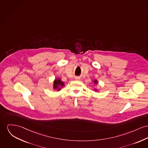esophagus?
Wrapping results in <instances>:
<instances>
[{"instance_id":"34e87169","label":"esophagus","mask_w":148,"mask_h":148,"mask_svg":"<svg viewBox=\"0 0 148 148\" xmlns=\"http://www.w3.org/2000/svg\"><path fill=\"white\" fill-rule=\"evenodd\" d=\"M75 79L76 80H79V77H75Z\"/></svg>"}]
</instances>
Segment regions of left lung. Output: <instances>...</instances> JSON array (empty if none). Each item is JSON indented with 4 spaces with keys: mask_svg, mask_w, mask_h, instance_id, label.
<instances>
[{
    "mask_svg": "<svg viewBox=\"0 0 148 148\" xmlns=\"http://www.w3.org/2000/svg\"><path fill=\"white\" fill-rule=\"evenodd\" d=\"M94 83L95 84H98V81H97V79H94ZM95 91H97V89H95Z\"/></svg>",
    "mask_w": 148,
    "mask_h": 148,
    "instance_id": "1",
    "label": "left lung"
}]
</instances>
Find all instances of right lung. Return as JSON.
<instances>
[{"mask_svg":"<svg viewBox=\"0 0 148 148\" xmlns=\"http://www.w3.org/2000/svg\"><path fill=\"white\" fill-rule=\"evenodd\" d=\"M64 85V82H63L60 79H56L53 83V89L54 90H57V91H59L61 88ZM61 88H60V87Z\"/></svg>","mask_w":148,"mask_h":148,"instance_id":"obj_1","label":"right lung"}]
</instances>
